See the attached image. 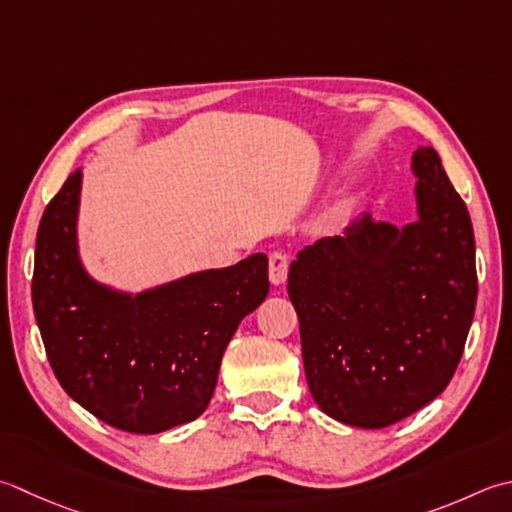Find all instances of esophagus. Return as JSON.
I'll return each mask as SVG.
<instances>
[{
    "label": "esophagus",
    "instance_id": "1",
    "mask_svg": "<svg viewBox=\"0 0 512 512\" xmlns=\"http://www.w3.org/2000/svg\"><path fill=\"white\" fill-rule=\"evenodd\" d=\"M288 275V257L284 253H273L268 259V277L275 286L284 284Z\"/></svg>",
    "mask_w": 512,
    "mask_h": 512
}]
</instances>
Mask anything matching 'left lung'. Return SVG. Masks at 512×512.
<instances>
[{
	"instance_id": "left-lung-1",
	"label": "left lung",
	"mask_w": 512,
	"mask_h": 512,
	"mask_svg": "<svg viewBox=\"0 0 512 512\" xmlns=\"http://www.w3.org/2000/svg\"><path fill=\"white\" fill-rule=\"evenodd\" d=\"M417 222L364 213L299 250L288 297L310 395L328 417L386 428L444 393L477 302L475 235L437 150L413 153Z\"/></svg>"
}]
</instances>
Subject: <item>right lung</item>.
Masks as SVG:
<instances>
[{"label":"right lung","mask_w":512,"mask_h":512,"mask_svg":"<svg viewBox=\"0 0 512 512\" xmlns=\"http://www.w3.org/2000/svg\"><path fill=\"white\" fill-rule=\"evenodd\" d=\"M82 170L37 230L33 308L50 368L108 426L155 435L204 413L239 322L268 295V257L130 295L95 282L77 250Z\"/></svg>","instance_id":"add662e5"}]
</instances>
